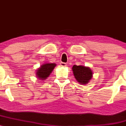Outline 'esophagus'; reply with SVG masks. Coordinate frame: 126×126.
Segmentation results:
<instances>
[{
    "mask_svg": "<svg viewBox=\"0 0 126 126\" xmlns=\"http://www.w3.org/2000/svg\"><path fill=\"white\" fill-rule=\"evenodd\" d=\"M66 63H63V62H61L60 63V65H61L62 66H63V67H65V66H66Z\"/></svg>",
    "mask_w": 126,
    "mask_h": 126,
    "instance_id": "34e87169",
    "label": "esophagus"
}]
</instances>
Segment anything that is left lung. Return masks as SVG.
Masks as SVG:
<instances>
[{"label":"left lung","mask_w":126,"mask_h":126,"mask_svg":"<svg viewBox=\"0 0 126 126\" xmlns=\"http://www.w3.org/2000/svg\"><path fill=\"white\" fill-rule=\"evenodd\" d=\"M75 78L82 85L86 84L92 78V72L88 67L74 65L72 67Z\"/></svg>","instance_id":"8db88e82"}]
</instances>
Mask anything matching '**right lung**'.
I'll list each match as a JSON object with an SVG mask.
<instances>
[{
    "instance_id": "obj_1",
    "label": "right lung",
    "mask_w": 126,
    "mask_h": 126,
    "mask_svg": "<svg viewBox=\"0 0 126 126\" xmlns=\"http://www.w3.org/2000/svg\"><path fill=\"white\" fill-rule=\"evenodd\" d=\"M56 66L55 63H46L42 65L36 73L37 77L41 80L46 79L50 75Z\"/></svg>"
}]
</instances>
